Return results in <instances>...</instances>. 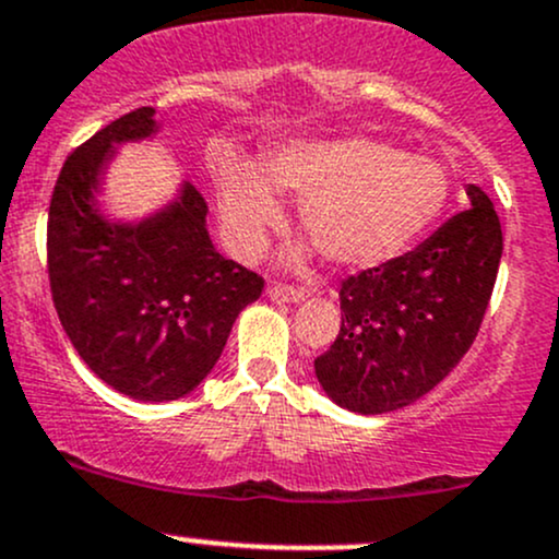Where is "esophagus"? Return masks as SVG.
I'll return each instance as SVG.
<instances>
[{"instance_id": "obj_1", "label": "esophagus", "mask_w": 559, "mask_h": 559, "mask_svg": "<svg viewBox=\"0 0 559 559\" xmlns=\"http://www.w3.org/2000/svg\"><path fill=\"white\" fill-rule=\"evenodd\" d=\"M267 297L273 299V302H302V299L308 297V292L297 289V286L273 284V286H270V289H267Z\"/></svg>"}]
</instances>
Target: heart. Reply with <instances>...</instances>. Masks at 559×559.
I'll return each instance as SVG.
<instances>
[{
    "label": "heart",
    "instance_id": "1",
    "mask_svg": "<svg viewBox=\"0 0 559 559\" xmlns=\"http://www.w3.org/2000/svg\"><path fill=\"white\" fill-rule=\"evenodd\" d=\"M265 179L247 164L219 175V219L243 260L260 254L267 228L281 219L270 188L302 195L299 225L342 267L403 254L449 201V175L438 162L371 138L297 140L267 158Z\"/></svg>",
    "mask_w": 559,
    "mask_h": 559
}]
</instances>
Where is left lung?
Wrapping results in <instances>:
<instances>
[{"label": "left lung", "mask_w": 559, "mask_h": 559, "mask_svg": "<svg viewBox=\"0 0 559 559\" xmlns=\"http://www.w3.org/2000/svg\"><path fill=\"white\" fill-rule=\"evenodd\" d=\"M419 247L342 281V326L316 358L336 406L388 414L443 382L475 342L499 273L501 223L477 186Z\"/></svg>", "instance_id": "obj_1"}]
</instances>
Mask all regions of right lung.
Masks as SVG:
<instances>
[{
	"label": "right lung",
	"instance_id": "obj_1",
	"mask_svg": "<svg viewBox=\"0 0 559 559\" xmlns=\"http://www.w3.org/2000/svg\"><path fill=\"white\" fill-rule=\"evenodd\" d=\"M153 114H124L66 158L47 219V270L55 310L84 364L121 395L167 403L204 382L265 281L214 249L210 210L190 182L140 223L100 212L116 145L156 134Z\"/></svg>",
	"mask_w": 559,
	"mask_h": 559
}]
</instances>
